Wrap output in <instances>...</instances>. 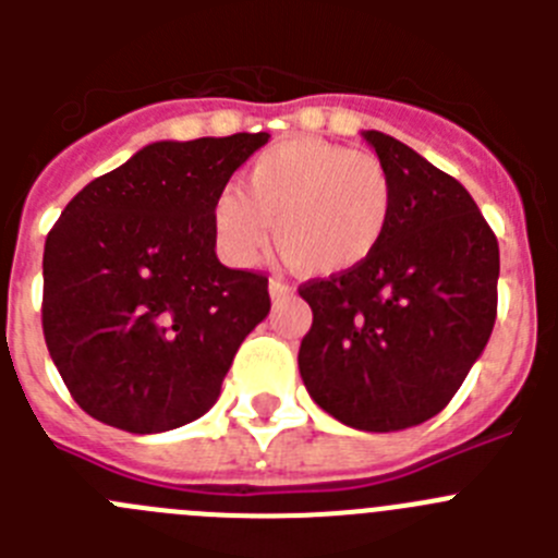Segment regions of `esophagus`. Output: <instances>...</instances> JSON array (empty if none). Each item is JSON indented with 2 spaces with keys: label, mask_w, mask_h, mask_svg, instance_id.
<instances>
[{
  "label": "esophagus",
  "mask_w": 558,
  "mask_h": 558,
  "mask_svg": "<svg viewBox=\"0 0 558 558\" xmlns=\"http://www.w3.org/2000/svg\"><path fill=\"white\" fill-rule=\"evenodd\" d=\"M268 290H270V299H279V295L293 293V288H290L288 282H282V279H270V282H268Z\"/></svg>",
  "instance_id": "34e87169"
}]
</instances>
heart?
I'll list each match as a JSON object with an SVG mask.
<instances>
[{
	"label": "heart",
	"mask_w": 558,
	"mask_h": 558,
	"mask_svg": "<svg viewBox=\"0 0 558 558\" xmlns=\"http://www.w3.org/2000/svg\"><path fill=\"white\" fill-rule=\"evenodd\" d=\"M393 184L372 153L295 136L265 147L243 172V192L223 190L211 229L234 265L276 245L304 276H340L368 263L388 234Z\"/></svg>",
	"instance_id": "b5f03b06"
}]
</instances>
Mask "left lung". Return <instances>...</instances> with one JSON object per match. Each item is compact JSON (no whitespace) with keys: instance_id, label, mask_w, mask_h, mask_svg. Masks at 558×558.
<instances>
[{"instance_id":"1","label":"left lung","mask_w":558,"mask_h":558,"mask_svg":"<svg viewBox=\"0 0 558 558\" xmlns=\"http://www.w3.org/2000/svg\"><path fill=\"white\" fill-rule=\"evenodd\" d=\"M393 184V215L360 268L299 288L313 327L299 372L315 405L391 433L445 411L497 318L500 248L472 195L416 150L363 131Z\"/></svg>"}]
</instances>
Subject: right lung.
I'll use <instances>...</instances> for the list:
<instances>
[{
    "label": "right lung",
    "mask_w": 558,
    "mask_h": 558,
    "mask_svg": "<svg viewBox=\"0 0 558 558\" xmlns=\"http://www.w3.org/2000/svg\"><path fill=\"white\" fill-rule=\"evenodd\" d=\"M268 133L153 142L83 186L44 245L41 324L77 405L128 433L204 416L268 276L226 268L211 204Z\"/></svg>",
    "instance_id": "right-lung-1"
}]
</instances>
